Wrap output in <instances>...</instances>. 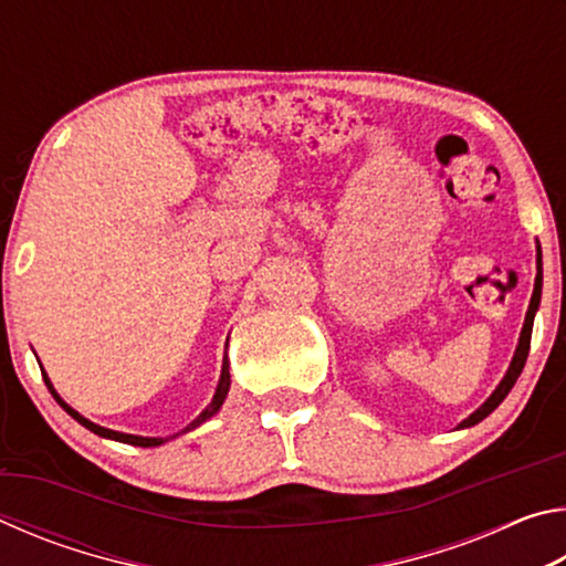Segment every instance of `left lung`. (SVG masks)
Listing matches in <instances>:
<instances>
[{"label":"left lung","mask_w":566,"mask_h":566,"mask_svg":"<svg viewBox=\"0 0 566 566\" xmlns=\"http://www.w3.org/2000/svg\"><path fill=\"white\" fill-rule=\"evenodd\" d=\"M539 300H542V256H536V282H534V294H532L530 310H526V319H524V327H522V334H520V344H516V352H514V357H512L510 369H506V375H504V379L500 381V387H496V389L492 391V397L486 399L484 405L474 411V415H469V417L462 421V424H459V429H464V427H474V424H479V421H482L484 417H490L492 411L502 405L504 397L510 395L512 387H514V381L520 379L522 369H524V361H526V357H530L532 324H534V314H536V310H539Z\"/></svg>","instance_id":"1"}]
</instances>
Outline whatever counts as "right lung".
<instances>
[{"label":"right lung","mask_w":566,"mask_h":566,"mask_svg":"<svg viewBox=\"0 0 566 566\" xmlns=\"http://www.w3.org/2000/svg\"><path fill=\"white\" fill-rule=\"evenodd\" d=\"M44 381H46V387H50V391H52V397L60 401V405L64 407V411L66 415H72L76 421H80L82 427H87L90 432H94V434H99V437H104V439H114V442H124V444H134V447H159V444H165L167 439H171V437H137V434H124V432H114V429H107V427H99V424H94V421H90V419H84L80 411H74L70 405H66V401L56 395L54 391V387H52V381H50V377L44 375ZM229 385H232V381H229V361H227V357H224V367H222V377H219V385H217V391H214V397H212V401H209V407L202 411V415H199L195 421H191V424H187L185 429H181L179 434H185V432H189V429H195V427H199V424H205V421L209 419V417H214L217 411H219V407L224 405V399H227V391H229ZM177 437V434H175Z\"/></svg>","instance_id":"add662e5"}]
</instances>
